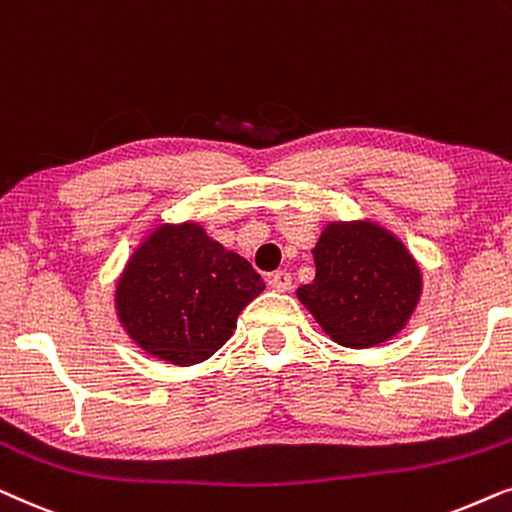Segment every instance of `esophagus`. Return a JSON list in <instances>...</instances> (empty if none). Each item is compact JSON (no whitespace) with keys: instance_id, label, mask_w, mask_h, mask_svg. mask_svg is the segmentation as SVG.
<instances>
[{"instance_id":"34e87169","label":"esophagus","mask_w":512,"mask_h":512,"mask_svg":"<svg viewBox=\"0 0 512 512\" xmlns=\"http://www.w3.org/2000/svg\"><path fill=\"white\" fill-rule=\"evenodd\" d=\"M267 283L276 292H288L292 288V278L288 271H271V274L267 276Z\"/></svg>"}]
</instances>
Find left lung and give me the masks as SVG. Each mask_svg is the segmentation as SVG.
I'll use <instances>...</instances> for the list:
<instances>
[{
	"instance_id": "left-lung-1",
	"label": "left lung",
	"mask_w": 512,
	"mask_h": 512,
	"mask_svg": "<svg viewBox=\"0 0 512 512\" xmlns=\"http://www.w3.org/2000/svg\"><path fill=\"white\" fill-rule=\"evenodd\" d=\"M311 252L316 278L297 297L337 344L370 349L403 330L421 271L398 238L372 222H330Z\"/></svg>"
}]
</instances>
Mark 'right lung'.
I'll list each match as a JSON object with an SVG mask.
<instances>
[{
	"label": "right lung",
	"instance_id": "obj_1",
	"mask_svg": "<svg viewBox=\"0 0 512 512\" xmlns=\"http://www.w3.org/2000/svg\"><path fill=\"white\" fill-rule=\"evenodd\" d=\"M264 290L262 276L199 224L159 227L126 264L117 311L154 358L194 365L227 342L236 318Z\"/></svg>",
	"mask_w": 512,
	"mask_h": 512
}]
</instances>
